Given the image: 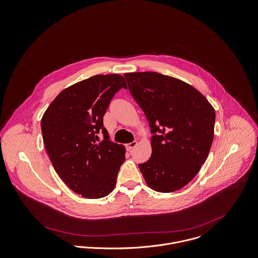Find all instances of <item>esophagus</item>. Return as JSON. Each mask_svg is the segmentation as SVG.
<instances>
[{
	"mask_svg": "<svg viewBox=\"0 0 258 258\" xmlns=\"http://www.w3.org/2000/svg\"><path fill=\"white\" fill-rule=\"evenodd\" d=\"M137 144H138V142H137V141H134V142H132V143H130L126 145V149H127V150H132Z\"/></svg>",
	"mask_w": 258,
	"mask_h": 258,
	"instance_id": "34e87169",
	"label": "esophagus"
}]
</instances>
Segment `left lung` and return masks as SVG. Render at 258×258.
Segmentation results:
<instances>
[{"mask_svg":"<svg viewBox=\"0 0 258 258\" xmlns=\"http://www.w3.org/2000/svg\"><path fill=\"white\" fill-rule=\"evenodd\" d=\"M131 95L152 134L150 158L139 164L147 185L170 193L186 186L210 152L216 114L189 84L157 72L125 73Z\"/></svg>","mask_w":258,"mask_h":258,"instance_id":"obj_1","label":"left lung"}]
</instances>
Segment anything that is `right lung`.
Returning <instances> with one entry per match:
<instances>
[{
  "label": "right lung",
  "mask_w": 258,
  "mask_h": 258,
  "mask_svg": "<svg viewBox=\"0 0 258 258\" xmlns=\"http://www.w3.org/2000/svg\"><path fill=\"white\" fill-rule=\"evenodd\" d=\"M126 87L118 74L90 77L63 90L42 116L43 143L55 171L84 198H103L115 188L125 149L110 141L103 116L115 93Z\"/></svg>",
  "instance_id": "add662e5"
}]
</instances>
